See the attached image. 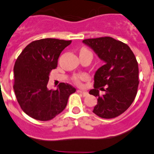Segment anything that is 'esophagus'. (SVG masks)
<instances>
[{"label": "esophagus", "mask_w": 154, "mask_h": 154, "mask_svg": "<svg viewBox=\"0 0 154 154\" xmlns=\"http://www.w3.org/2000/svg\"><path fill=\"white\" fill-rule=\"evenodd\" d=\"M77 92H78V93H82V94L84 95V97H87V95L89 94L88 92H87V91H84V90H77Z\"/></svg>", "instance_id": "34e87169"}]
</instances>
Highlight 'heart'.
Returning <instances> with one entry per match:
<instances>
[{
	"label": "heart",
	"instance_id": "heart-1",
	"mask_svg": "<svg viewBox=\"0 0 154 154\" xmlns=\"http://www.w3.org/2000/svg\"><path fill=\"white\" fill-rule=\"evenodd\" d=\"M88 51V50H87L86 48H82L81 51ZM87 79H88V77H87V75H85V74H81V75L75 76L74 78V80L75 83L80 84L81 80H87Z\"/></svg>",
	"mask_w": 154,
	"mask_h": 154
}]
</instances>
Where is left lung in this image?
Masks as SVG:
<instances>
[{
  "label": "left lung",
  "instance_id": "8db88e82",
  "mask_svg": "<svg viewBox=\"0 0 154 154\" xmlns=\"http://www.w3.org/2000/svg\"><path fill=\"white\" fill-rule=\"evenodd\" d=\"M83 43L105 62L95 73L94 89L90 90L98 97L93 112L103 119L117 117L130 107L137 95L139 70L135 56L128 45L112 37L88 38ZM100 90L106 93L100 96Z\"/></svg>",
  "mask_w": 154,
  "mask_h": 154
}]
</instances>
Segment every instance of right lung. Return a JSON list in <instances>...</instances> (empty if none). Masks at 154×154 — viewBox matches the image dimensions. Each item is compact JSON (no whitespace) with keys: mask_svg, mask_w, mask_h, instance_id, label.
I'll use <instances>...</instances> for the list:
<instances>
[{"mask_svg":"<svg viewBox=\"0 0 154 154\" xmlns=\"http://www.w3.org/2000/svg\"><path fill=\"white\" fill-rule=\"evenodd\" d=\"M71 41L42 38L32 42L17 57L14 67V90L18 103L29 116L48 121L65 109L76 89L61 83L57 90L47 88L51 70L55 69L61 51Z\"/></svg>","mask_w":154,"mask_h":154,"instance_id":"right-lung-1","label":"right lung"}]
</instances>
